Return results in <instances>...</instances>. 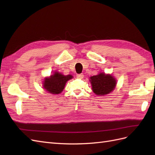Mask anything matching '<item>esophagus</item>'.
<instances>
[{
  "instance_id": "esophagus-1",
  "label": "esophagus",
  "mask_w": 155,
  "mask_h": 155,
  "mask_svg": "<svg viewBox=\"0 0 155 155\" xmlns=\"http://www.w3.org/2000/svg\"><path fill=\"white\" fill-rule=\"evenodd\" d=\"M83 77H84L83 74H77V78H83Z\"/></svg>"
}]
</instances>
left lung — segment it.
Wrapping results in <instances>:
<instances>
[{"instance_id":"1","label":"left lung","mask_w":155,"mask_h":155,"mask_svg":"<svg viewBox=\"0 0 155 155\" xmlns=\"http://www.w3.org/2000/svg\"><path fill=\"white\" fill-rule=\"evenodd\" d=\"M92 88L97 95H104L110 93L116 86V80L110 74L100 73L90 78Z\"/></svg>"}]
</instances>
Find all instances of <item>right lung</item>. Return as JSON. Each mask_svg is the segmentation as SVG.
<instances>
[{"label": "right lung", "mask_w": 155, "mask_h": 155, "mask_svg": "<svg viewBox=\"0 0 155 155\" xmlns=\"http://www.w3.org/2000/svg\"><path fill=\"white\" fill-rule=\"evenodd\" d=\"M72 78L70 74L64 76L57 72L51 77L45 78L43 87L51 94H59L63 91L66 83Z\"/></svg>", "instance_id": "right-lung-1"}]
</instances>
